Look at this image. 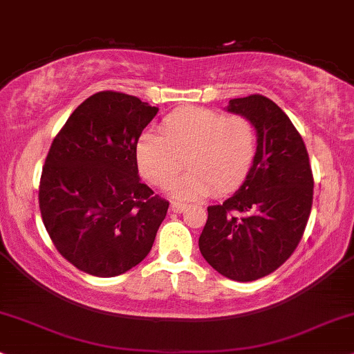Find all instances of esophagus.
Listing matches in <instances>:
<instances>
[{"label": "esophagus", "mask_w": 354, "mask_h": 354, "mask_svg": "<svg viewBox=\"0 0 354 354\" xmlns=\"http://www.w3.org/2000/svg\"><path fill=\"white\" fill-rule=\"evenodd\" d=\"M185 208H187L185 203H180V202L170 203V210H172L174 213H182V212H185Z\"/></svg>", "instance_id": "obj_1"}]
</instances>
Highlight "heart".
<instances>
[{
  "label": "heart",
  "instance_id": "heart-1",
  "mask_svg": "<svg viewBox=\"0 0 354 354\" xmlns=\"http://www.w3.org/2000/svg\"><path fill=\"white\" fill-rule=\"evenodd\" d=\"M160 133L146 131L138 139L139 172L156 185L174 178L167 192L177 198L230 194L246 178L256 156V131L248 118L221 115L207 108H184L165 116Z\"/></svg>",
  "mask_w": 354,
  "mask_h": 354
}]
</instances>
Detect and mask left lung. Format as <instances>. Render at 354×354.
<instances>
[{"label":"left lung","mask_w":354,"mask_h":354,"mask_svg":"<svg viewBox=\"0 0 354 354\" xmlns=\"http://www.w3.org/2000/svg\"><path fill=\"white\" fill-rule=\"evenodd\" d=\"M226 110L254 126L256 156L243 185L208 207L198 248L221 276L250 282L295 251L310 216L313 177L302 136L272 100L250 95L230 100Z\"/></svg>","instance_id":"1"}]
</instances>
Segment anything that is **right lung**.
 I'll return each instance as SVG.
<instances>
[{
    "label": "right lung",
    "mask_w": 354,
    "mask_h": 354,
    "mask_svg": "<svg viewBox=\"0 0 354 354\" xmlns=\"http://www.w3.org/2000/svg\"><path fill=\"white\" fill-rule=\"evenodd\" d=\"M159 108L100 91L86 98L52 142L39 185L44 226L68 263L115 277L149 254L169 202L138 174L136 144Z\"/></svg>",
    "instance_id": "add662e5"
}]
</instances>
